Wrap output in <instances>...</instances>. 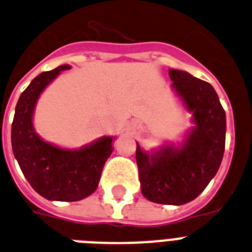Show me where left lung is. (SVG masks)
<instances>
[{"instance_id": "left-lung-1", "label": "left lung", "mask_w": 252, "mask_h": 252, "mask_svg": "<svg viewBox=\"0 0 252 252\" xmlns=\"http://www.w3.org/2000/svg\"><path fill=\"white\" fill-rule=\"evenodd\" d=\"M172 87L193 112L194 129L179 149L161 147L149 155L137 144L141 191L160 204L195 199L214 179L225 149V111L211 84L179 69H169Z\"/></svg>"}]
</instances>
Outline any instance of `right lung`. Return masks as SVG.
<instances>
[{"mask_svg":"<svg viewBox=\"0 0 252 252\" xmlns=\"http://www.w3.org/2000/svg\"><path fill=\"white\" fill-rule=\"evenodd\" d=\"M64 69L69 66L40 73L20 94L11 126V145L22 172L41 197L75 202L95 191L103 165L114 150V138L102 137L80 150H66L36 134L32 124L36 102L41 92Z\"/></svg>","mask_w":252,"mask_h":252,"instance_id":"right-lung-1","label":"right lung"}]
</instances>
